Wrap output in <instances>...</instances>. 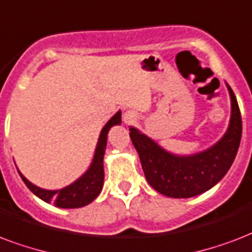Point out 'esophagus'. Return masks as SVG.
Here are the masks:
<instances>
[{
	"instance_id": "1",
	"label": "esophagus",
	"mask_w": 252,
	"mask_h": 252,
	"mask_svg": "<svg viewBox=\"0 0 252 252\" xmlns=\"http://www.w3.org/2000/svg\"><path fill=\"white\" fill-rule=\"evenodd\" d=\"M134 120H135V114H134V113H132V112H126L124 114V122L126 125L131 124V122Z\"/></svg>"
}]
</instances>
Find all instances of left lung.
Segmentation results:
<instances>
[{
	"mask_svg": "<svg viewBox=\"0 0 252 252\" xmlns=\"http://www.w3.org/2000/svg\"><path fill=\"white\" fill-rule=\"evenodd\" d=\"M231 113L227 130L218 142L190 155L167 151L153 138L130 126V138L139 155L148 184L157 192L172 198L198 196L218 184L237 157L242 136V118L237 98L226 84Z\"/></svg>",
	"mask_w": 252,
	"mask_h": 252,
	"instance_id": "obj_1",
	"label": "left lung"
}]
</instances>
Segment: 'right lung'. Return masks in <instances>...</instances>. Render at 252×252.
<instances>
[{
  "label": "right lung",
  "instance_id": "right-lung-1",
  "mask_svg": "<svg viewBox=\"0 0 252 252\" xmlns=\"http://www.w3.org/2000/svg\"><path fill=\"white\" fill-rule=\"evenodd\" d=\"M121 122H122V112L118 110L105 124L99 132L91 165L77 180H75L69 185L60 189H43L27 180L18 169L23 183L27 185V188L30 189L35 196L39 197L44 202L54 204L58 208L75 209V208H83L85 205H89L92 201L97 198L104 187V155L105 150H106V143H108V132L113 126L121 125Z\"/></svg>",
  "mask_w": 252,
  "mask_h": 252
}]
</instances>
